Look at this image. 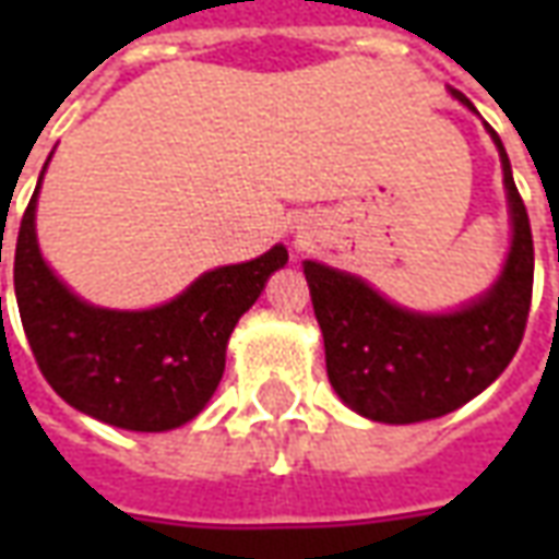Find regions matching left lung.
Instances as JSON below:
<instances>
[{
    "label": "left lung",
    "instance_id": "8db88e82",
    "mask_svg": "<svg viewBox=\"0 0 559 559\" xmlns=\"http://www.w3.org/2000/svg\"><path fill=\"white\" fill-rule=\"evenodd\" d=\"M457 102L473 104L452 92ZM503 164L512 245L491 290L449 314H421L389 302L359 275L305 260L326 374L338 399L371 421L411 425L445 416L491 386L524 338L533 296V233L503 143L488 122Z\"/></svg>",
    "mask_w": 559,
    "mask_h": 559
}]
</instances>
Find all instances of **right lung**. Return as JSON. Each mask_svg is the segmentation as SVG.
<instances>
[{
	"label": "right lung",
	"mask_w": 559,
	"mask_h": 559,
	"mask_svg": "<svg viewBox=\"0 0 559 559\" xmlns=\"http://www.w3.org/2000/svg\"><path fill=\"white\" fill-rule=\"evenodd\" d=\"M41 179L14 251L20 320L41 374L74 411L114 428L170 431L191 421L218 389L230 332L269 275L287 263V248L275 245L248 263L203 272L176 299L146 311L98 308L44 263L35 233Z\"/></svg>",
	"instance_id": "obj_1"
}]
</instances>
